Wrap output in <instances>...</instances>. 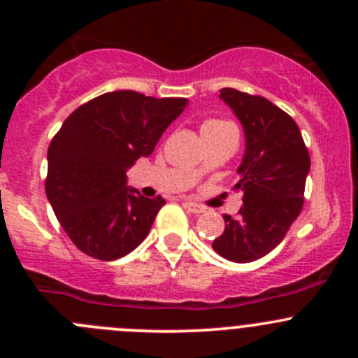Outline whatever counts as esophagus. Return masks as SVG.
Segmentation results:
<instances>
[{
	"label": "esophagus",
	"instance_id": "esophagus-1",
	"mask_svg": "<svg viewBox=\"0 0 358 358\" xmlns=\"http://www.w3.org/2000/svg\"><path fill=\"white\" fill-rule=\"evenodd\" d=\"M183 208H185L187 211H190V213H202V211H204V208H202L201 204H197V202H192V201L183 202Z\"/></svg>",
	"mask_w": 358,
	"mask_h": 358
}]
</instances>
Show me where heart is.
<instances>
[{"label": "heart", "mask_w": 358, "mask_h": 358, "mask_svg": "<svg viewBox=\"0 0 358 358\" xmlns=\"http://www.w3.org/2000/svg\"><path fill=\"white\" fill-rule=\"evenodd\" d=\"M223 121H218V119H211V121H206L204 124H202V128H204V126H215V124H222Z\"/></svg>", "instance_id": "b5f03b06"}]
</instances>
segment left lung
I'll list each match as a JSON object with an SVG mask.
<instances>
[{"instance_id": "obj_1", "label": "left lung", "mask_w": 358, "mask_h": 358, "mask_svg": "<svg viewBox=\"0 0 358 358\" xmlns=\"http://www.w3.org/2000/svg\"><path fill=\"white\" fill-rule=\"evenodd\" d=\"M220 99L239 119L246 138L239 216L225 215V230L213 249L236 263L263 258L275 249L303 208L310 156L298 124L270 100L239 90H220Z\"/></svg>"}]
</instances>
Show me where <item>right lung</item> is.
<instances>
[{
    "mask_svg": "<svg viewBox=\"0 0 358 358\" xmlns=\"http://www.w3.org/2000/svg\"><path fill=\"white\" fill-rule=\"evenodd\" d=\"M187 99H154L131 90L103 93L64 121L48 147L46 197L76 248L112 262L150 232L161 196L128 187L126 171L149 157Z\"/></svg>",
    "mask_w": 358,
    "mask_h": 358,
    "instance_id": "obj_1",
    "label": "right lung"
}]
</instances>
